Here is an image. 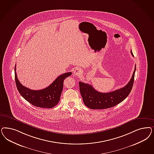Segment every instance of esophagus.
<instances>
[{
  "label": "esophagus",
  "mask_w": 154,
  "mask_h": 154,
  "mask_svg": "<svg viewBox=\"0 0 154 154\" xmlns=\"http://www.w3.org/2000/svg\"><path fill=\"white\" fill-rule=\"evenodd\" d=\"M82 73V70L79 68H76L74 71V75L75 76H79Z\"/></svg>",
  "instance_id": "34e87169"
}]
</instances>
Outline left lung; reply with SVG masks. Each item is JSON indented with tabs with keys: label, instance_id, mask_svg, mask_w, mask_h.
<instances>
[{
	"label": "left lung",
	"instance_id": "obj_1",
	"mask_svg": "<svg viewBox=\"0 0 154 154\" xmlns=\"http://www.w3.org/2000/svg\"><path fill=\"white\" fill-rule=\"evenodd\" d=\"M131 54L134 56L131 51ZM135 69L136 66L131 79L125 87L108 93L98 92L92 85L79 82L80 92L85 105L90 109H104L113 107L121 103L132 89Z\"/></svg>",
	"mask_w": 154,
	"mask_h": 154
}]
</instances>
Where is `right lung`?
Listing matches in <instances>:
<instances>
[{"mask_svg": "<svg viewBox=\"0 0 154 154\" xmlns=\"http://www.w3.org/2000/svg\"><path fill=\"white\" fill-rule=\"evenodd\" d=\"M71 74L72 73L69 72L60 75L49 86L44 89L32 90L20 83L15 67V82L20 94L33 105L44 108H52L58 104L63 87L64 80Z\"/></svg>", "mask_w": 154, "mask_h": 154, "instance_id": "1", "label": "right lung"}]
</instances>
